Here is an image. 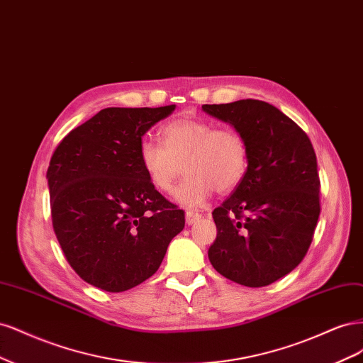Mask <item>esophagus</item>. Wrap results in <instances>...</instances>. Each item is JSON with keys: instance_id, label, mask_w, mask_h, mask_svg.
Wrapping results in <instances>:
<instances>
[{"instance_id": "34e87169", "label": "esophagus", "mask_w": 363, "mask_h": 363, "mask_svg": "<svg viewBox=\"0 0 363 363\" xmlns=\"http://www.w3.org/2000/svg\"><path fill=\"white\" fill-rule=\"evenodd\" d=\"M202 217V214L201 213H197V211H186L185 213V221H186V225H193V223H196V221Z\"/></svg>"}]
</instances>
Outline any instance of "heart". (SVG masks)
I'll return each instance as SVG.
<instances>
[{"label": "heart", "mask_w": 363, "mask_h": 363, "mask_svg": "<svg viewBox=\"0 0 363 363\" xmlns=\"http://www.w3.org/2000/svg\"><path fill=\"white\" fill-rule=\"evenodd\" d=\"M161 143L143 140L140 162L149 182L169 193L184 167L186 177L174 190L178 203L196 208L217 190L237 189L249 166L245 138L233 128H216L194 118L170 121L160 130Z\"/></svg>", "instance_id": "1"}]
</instances>
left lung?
I'll return each instance as SVG.
<instances>
[{
    "label": "left lung",
    "mask_w": 363,
    "mask_h": 363,
    "mask_svg": "<svg viewBox=\"0 0 363 363\" xmlns=\"http://www.w3.org/2000/svg\"><path fill=\"white\" fill-rule=\"evenodd\" d=\"M245 138L249 166L216 208L209 262L244 286H267L305 258L320 217L317 157L306 133L272 104L241 99L202 105Z\"/></svg>",
    "instance_id": "obj_1"
}]
</instances>
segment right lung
Listing matches in <instances>:
<instances>
[{
	"instance_id": "right-lung-1",
	"label": "right lung",
	"mask_w": 363,
	"mask_h": 363,
	"mask_svg": "<svg viewBox=\"0 0 363 363\" xmlns=\"http://www.w3.org/2000/svg\"><path fill=\"white\" fill-rule=\"evenodd\" d=\"M174 107L104 108L54 150L46 172L54 232L93 286L122 292L145 282L185 226L184 211L149 182L138 154L142 137Z\"/></svg>"
}]
</instances>
